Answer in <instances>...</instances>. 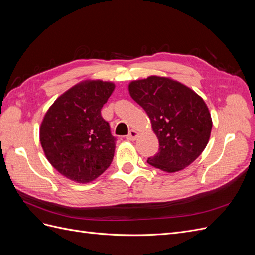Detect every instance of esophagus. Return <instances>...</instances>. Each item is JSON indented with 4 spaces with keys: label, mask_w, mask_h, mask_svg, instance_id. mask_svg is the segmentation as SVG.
Returning <instances> with one entry per match:
<instances>
[{
    "label": "esophagus",
    "mask_w": 255,
    "mask_h": 255,
    "mask_svg": "<svg viewBox=\"0 0 255 255\" xmlns=\"http://www.w3.org/2000/svg\"><path fill=\"white\" fill-rule=\"evenodd\" d=\"M137 137H138V132H137V130L130 129L128 135L127 136V139H128V140H130V141H134Z\"/></svg>",
    "instance_id": "34e87169"
}]
</instances>
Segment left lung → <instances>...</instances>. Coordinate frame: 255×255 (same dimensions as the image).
<instances>
[{
    "mask_svg": "<svg viewBox=\"0 0 255 255\" xmlns=\"http://www.w3.org/2000/svg\"><path fill=\"white\" fill-rule=\"evenodd\" d=\"M130 97L148 114L159 151L148 164L166 172L189 166L203 152L213 127L203 99L184 84L152 75L130 82Z\"/></svg>",
    "mask_w": 255,
    "mask_h": 255,
    "instance_id": "1",
    "label": "left lung"
}]
</instances>
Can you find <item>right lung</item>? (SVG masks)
<instances>
[{
    "mask_svg": "<svg viewBox=\"0 0 255 255\" xmlns=\"http://www.w3.org/2000/svg\"><path fill=\"white\" fill-rule=\"evenodd\" d=\"M115 84L84 81L56 99L40 126V142L50 164L67 179L89 183L112 164L116 138L101 116Z\"/></svg>",
    "mask_w": 255,
    "mask_h": 255,
    "instance_id": "1",
    "label": "right lung"
}]
</instances>
